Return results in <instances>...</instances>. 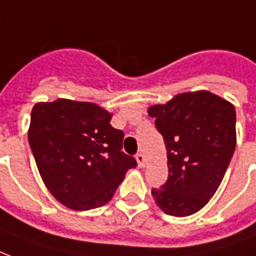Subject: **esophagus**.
Wrapping results in <instances>:
<instances>
[{"label": "esophagus", "instance_id": "1", "mask_svg": "<svg viewBox=\"0 0 256 256\" xmlns=\"http://www.w3.org/2000/svg\"><path fill=\"white\" fill-rule=\"evenodd\" d=\"M136 160H138V167L140 168H144L146 167V156H144V154H138L136 155Z\"/></svg>", "mask_w": 256, "mask_h": 256}]
</instances>
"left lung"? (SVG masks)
I'll return each instance as SVG.
<instances>
[{"instance_id":"left-lung-1","label":"left lung","mask_w":256,"mask_h":256,"mask_svg":"<svg viewBox=\"0 0 256 256\" xmlns=\"http://www.w3.org/2000/svg\"><path fill=\"white\" fill-rule=\"evenodd\" d=\"M166 142L168 180L152 190L167 215L188 216L208 203L220 186L236 146L231 102L208 92L176 94L148 108Z\"/></svg>"}]
</instances>
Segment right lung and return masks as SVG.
<instances>
[{
    "instance_id": "obj_1",
    "label": "right lung",
    "mask_w": 256,
    "mask_h": 256,
    "mask_svg": "<svg viewBox=\"0 0 256 256\" xmlns=\"http://www.w3.org/2000/svg\"><path fill=\"white\" fill-rule=\"evenodd\" d=\"M112 114L93 104L57 98L37 102L28 138L42 182L61 204L76 211L112 199L126 171L138 166L122 150V130Z\"/></svg>"
}]
</instances>
